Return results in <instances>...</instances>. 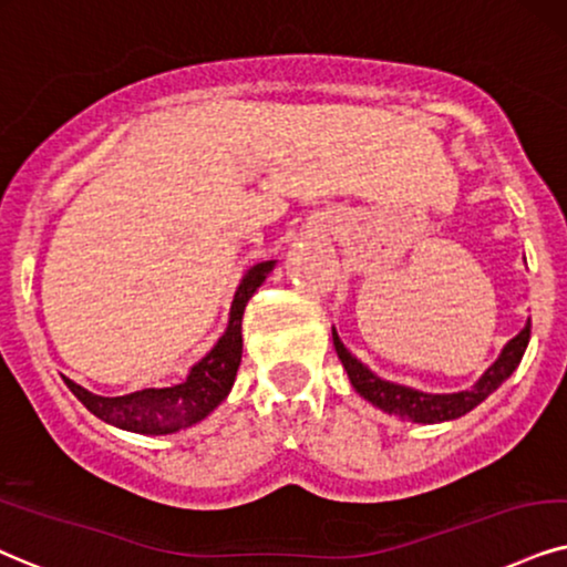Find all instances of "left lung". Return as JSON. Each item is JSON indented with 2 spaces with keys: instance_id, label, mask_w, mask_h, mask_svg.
Masks as SVG:
<instances>
[{
  "instance_id": "8db88e82",
  "label": "left lung",
  "mask_w": 567,
  "mask_h": 567,
  "mask_svg": "<svg viewBox=\"0 0 567 567\" xmlns=\"http://www.w3.org/2000/svg\"><path fill=\"white\" fill-rule=\"evenodd\" d=\"M528 337H532V319H528L526 327H523L520 332L507 342L503 353L497 355V361L484 371L482 379H478L471 390L450 392V395H432V392H421V390H413V386L386 382V379L377 377L374 371L363 367V363L358 361L346 346H342L340 334H337L332 327L337 358H340L342 367H346L350 384L355 386L358 395L369 400L371 405H377L379 411L400 415V419L413 421V424H440V421L461 419V415L474 411L482 400L489 398L492 392L497 390V386L503 384L515 369H518L520 358L528 348Z\"/></svg>"
}]
</instances>
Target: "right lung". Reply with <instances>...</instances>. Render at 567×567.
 I'll use <instances>...</instances> for the list:
<instances>
[{"instance_id": "obj_1", "label": "right lung", "mask_w": 567, "mask_h": 567, "mask_svg": "<svg viewBox=\"0 0 567 567\" xmlns=\"http://www.w3.org/2000/svg\"><path fill=\"white\" fill-rule=\"evenodd\" d=\"M275 264L277 261H261L243 275L238 290H235L230 321H227L225 334L190 369L185 382L162 386V390L148 386V390L131 392V395L120 398L93 395V392L75 384L68 377H64V384L70 386V392L96 419H102L117 429H125V432L162 436L183 432V429L198 424L221 400L230 395L243 358V311H246L254 292L261 288L264 279L269 277V271L275 269Z\"/></svg>"}]
</instances>
